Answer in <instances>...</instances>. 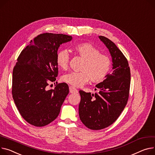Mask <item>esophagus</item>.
Masks as SVG:
<instances>
[{
    "mask_svg": "<svg viewBox=\"0 0 155 155\" xmlns=\"http://www.w3.org/2000/svg\"><path fill=\"white\" fill-rule=\"evenodd\" d=\"M69 90H70V93H71V94H76V93L78 92V90L76 88H74L73 87H70Z\"/></svg>",
    "mask_w": 155,
    "mask_h": 155,
    "instance_id": "esophagus-1",
    "label": "esophagus"
}]
</instances>
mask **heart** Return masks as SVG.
<instances>
[{"instance_id": "heart-1", "label": "heart", "mask_w": 155, "mask_h": 155, "mask_svg": "<svg viewBox=\"0 0 155 155\" xmlns=\"http://www.w3.org/2000/svg\"><path fill=\"white\" fill-rule=\"evenodd\" d=\"M74 53L84 60L79 72H70L64 75L61 80L74 87H80L90 80L100 83L108 75L111 68V61L106 55L101 54L100 50L89 43H81L73 48ZM70 55L66 50L58 51L56 63L61 69L68 67Z\"/></svg>"}]
</instances>
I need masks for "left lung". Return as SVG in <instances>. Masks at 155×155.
<instances>
[{
	"label": "left lung",
	"mask_w": 155,
	"mask_h": 155,
	"mask_svg": "<svg viewBox=\"0 0 155 155\" xmlns=\"http://www.w3.org/2000/svg\"><path fill=\"white\" fill-rule=\"evenodd\" d=\"M98 37L110 51L113 71L95 86L98 91L95 94L79 91L80 120L94 130L109 127L119 117L128 100L131 78L128 60L121 50L108 38Z\"/></svg>",
	"instance_id": "left-lung-1"
}]
</instances>
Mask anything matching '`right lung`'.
I'll list each match as a JSON object with an SVG mask.
<instances>
[{
    "label": "right lung",
    "mask_w": 155,
    "mask_h": 155,
    "mask_svg": "<svg viewBox=\"0 0 155 155\" xmlns=\"http://www.w3.org/2000/svg\"><path fill=\"white\" fill-rule=\"evenodd\" d=\"M71 39L64 34H40L17 58L13 70L12 97L20 115L31 125L45 126L59 115L68 86L61 83L54 90L46 87L58 75L56 56L60 45Z\"/></svg>",
    "instance_id": "obj_1"
}]
</instances>
